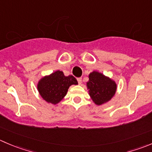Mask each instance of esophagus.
<instances>
[{"label": "esophagus", "mask_w": 152, "mask_h": 152, "mask_svg": "<svg viewBox=\"0 0 152 152\" xmlns=\"http://www.w3.org/2000/svg\"><path fill=\"white\" fill-rule=\"evenodd\" d=\"M77 81H78V83L79 84V85H80L81 83H82V78H77Z\"/></svg>", "instance_id": "obj_1"}]
</instances>
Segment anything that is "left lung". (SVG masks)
Wrapping results in <instances>:
<instances>
[{
  "label": "left lung",
  "instance_id": "left-lung-1",
  "mask_svg": "<svg viewBox=\"0 0 152 152\" xmlns=\"http://www.w3.org/2000/svg\"><path fill=\"white\" fill-rule=\"evenodd\" d=\"M87 87L89 95L97 105L104 104L111 99L117 91V84L102 73L93 71L89 74Z\"/></svg>",
  "mask_w": 152,
  "mask_h": 152
}]
</instances>
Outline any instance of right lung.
Masks as SVG:
<instances>
[{
	"mask_svg": "<svg viewBox=\"0 0 152 152\" xmlns=\"http://www.w3.org/2000/svg\"><path fill=\"white\" fill-rule=\"evenodd\" d=\"M72 85H78L74 76H65L62 71L57 70L42 78L37 88L43 99L48 103L56 104L65 96L69 87Z\"/></svg>",
	"mask_w": 152,
	"mask_h": 152,
	"instance_id": "obj_1",
	"label": "right lung"
}]
</instances>
